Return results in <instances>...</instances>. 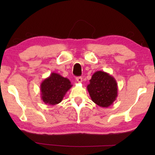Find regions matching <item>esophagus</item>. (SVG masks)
Instances as JSON below:
<instances>
[{"label":"esophagus","mask_w":155,"mask_h":155,"mask_svg":"<svg viewBox=\"0 0 155 155\" xmlns=\"http://www.w3.org/2000/svg\"><path fill=\"white\" fill-rule=\"evenodd\" d=\"M76 79H77L78 83H82V81H83V78L81 77H77V78H76Z\"/></svg>","instance_id":"34e87169"}]
</instances>
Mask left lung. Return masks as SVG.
I'll return each mask as SVG.
<instances>
[{
    "mask_svg": "<svg viewBox=\"0 0 155 155\" xmlns=\"http://www.w3.org/2000/svg\"><path fill=\"white\" fill-rule=\"evenodd\" d=\"M87 89L91 101L101 107H109L117 97V83L109 73L96 71L90 80Z\"/></svg>",
    "mask_w": 155,
    "mask_h": 155,
    "instance_id": "obj_1",
    "label": "left lung"
}]
</instances>
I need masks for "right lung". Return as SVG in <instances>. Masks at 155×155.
<instances>
[{
    "mask_svg": "<svg viewBox=\"0 0 155 155\" xmlns=\"http://www.w3.org/2000/svg\"><path fill=\"white\" fill-rule=\"evenodd\" d=\"M72 87V85L68 78L52 72L41 83V98L45 104L55 105L61 103L65 94Z\"/></svg>",
    "mask_w": 155,
    "mask_h": 155,
    "instance_id": "obj_1",
    "label": "right lung"
}]
</instances>
